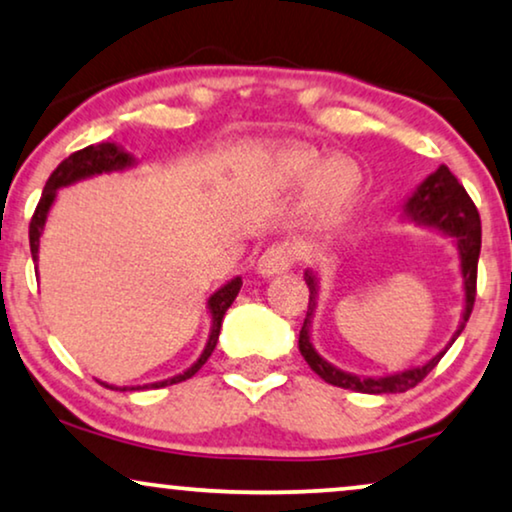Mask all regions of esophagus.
Listing matches in <instances>:
<instances>
[{
	"label": "esophagus",
	"instance_id": "1",
	"mask_svg": "<svg viewBox=\"0 0 512 512\" xmlns=\"http://www.w3.org/2000/svg\"><path fill=\"white\" fill-rule=\"evenodd\" d=\"M296 261V249L291 244H272V247L265 251V254L258 258V275L263 277H275L280 272H287Z\"/></svg>",
	"mask_w": 512,
	"mask_h": 512
}]
</instances>
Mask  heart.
I'll return each mask as SVG.
<instances>
[{
    "instance_id": "1",
    "label": "heart",
    "mask_w": 512,
    "mask_h": 512,
    "mask_svg": "<svg viewBox=\"0 0 512 512\" xmlns=\"http://www.w3.org/2000/svg\"><path fill=\"white\" fill-rule=\"evenodd\" d=\"M251 169L270 190H294L305 185L298 214L310 228H329L355 207L364 190V169L353 157L324 152L308 143L277 141L251 150Z\"/></svg>"
}]
</instances>
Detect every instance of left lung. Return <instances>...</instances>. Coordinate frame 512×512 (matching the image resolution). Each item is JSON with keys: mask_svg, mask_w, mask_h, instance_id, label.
Listing matches in <instances>:
<instances>
[{"mask_svg": "<svg viewBox=\"0 0 512 512\" xmlns=\"http://www.w3.org/2000/svg\"><path fill=\"white\" fill-rule=\"evenodd\" d=\"M404 221H411L423 228L442 232L444 237H451L459 249V263H461V280H463V313L459 329L454 331L451 341L435 357L428 362L418 364V367H409L404 371H395V374L386 376H357L350 371H343L334 367V364L324 360L317 353L313 345V317L317 308V294H320V280H317L315 270H305V284L310 289V303L308 313H305V322L301 327V336H298V350L310 364V369L331 386L355 390V393L367 395H390V393H407L416 383H421L430 371L437 367L444 353L451 348V343L461 336L463 327H466L470 313H473L475 303V284H477V258H480L482 247V228H480V214H477L473 199L463 185L456 181V176L444 167L435 169L426 181L411 192V197L402 207Z\"/></svg>", "mask_w": 512, "mask_h": 512, "instance_id": "left-lung-1", "label": "left lung"}]
</instances>
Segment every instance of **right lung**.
Returning a JSON list of instances; mask_svg holds the SVG:
<instances>
[{
	"mask_svg": "<svg viewBox=\"0 0 512 512\" xmlns=\"http://www.w3.org/2000/svg\"><path fill=\"white\" fill-rule=\"evenodd\" d=\"M131 167H136V157L131 155V152H126L122 145L108 143V141L89 145V148L72 152L68 159H63V162L56 167V171H53V174L49 176V181H46L42 199H39L35 216H32V221H30L32 261H35V263L39 261V237H42L44 225H46V216H49L53 202H56L58 190L68 188V185H72V183L86 181V178H94V176H101V174H112V171H126ZM240 289H242V277H232V280L225 282L221 289H216L214 294L209 296L207 308H209V315H211V329H209L207 345H204L202 355L197 357V362H192L188 369L181 371V374L164 378V381L143 383V386H112V383L101 381L103 386L112 388V390H122V393H124V390L174 386V383H181V381H185V378L195 376L197 371L202 369V364L209 360L211 353H214V348L218 343V334H221L223 317H225V313H228V308L232 305V301L237 298V294H240Z\"/></svg>",
	"mask_w": 512,
	"mask_h": 512,
	"instance_id": "obj_1",
	"label": "right lung"
}]
</instances>
